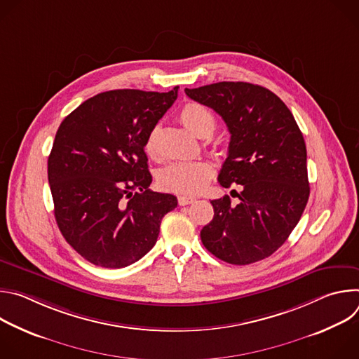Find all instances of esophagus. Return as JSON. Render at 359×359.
Returning a JSON list of instances; mask_svg holds the SVG:
<instances>
[{
    "mask_svg": "<svg viewBox=\"0 0 359 359\" xmlns=\"http://www.w3.org/2000/svg\"><path fill=\"white\" fill-rule=\"evenodd\" d=\"M194 200H196V197H193V196H186V194L179 196V198H177L180 206H186V204H190V203H193Z\"/></svg>",
    "mask_w": 359,
    "mask_h": 359,
    "instance_id": "esophagus-1",
    "label": "esophagus"
}]
</instances>
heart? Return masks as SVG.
Instances as JSON below:
<instances>
[{"label":"heart","instance_id":"heart-1","mask_svg":"<svg viewBox=\"0 0 359 359\" xmlns=\"http://www.w3.org/2000/svg\"><path fill=\"white\" fill-rule=\"evenodd\" d=\"M182 123L200 137L210 136L216 129L215 114L198 102H187L179 112ZM149 155H155L156 135L150 132L146 144ZM213 166L206 161L175 162L163 168L159 173V184L162 189L175 193H194L201 190L213 176Z\"/></svg>","mask_w":359,"mask_h":359}]
</instances>
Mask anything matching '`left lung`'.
I'll return each mask as SVG.
<instances>
[{
  "label": "left lung",
  "instance_id": "8db88e82",
  "mask_svg": "<svg viewBox=\"0 0 359 359\" xmlns=\"http://www.w3.org/2000/svg\"><path fill=\"white\" fill-rule=\"evenodd\" d=\"M184 92L226 122L231 136L219 183L240 186L237 204L229 196L210 201L215 217L201 243L230 264L264 260L285 243L310 197L302 133L284 102L260 85L217 82Z\"/></svg>",
  "mask_w": 359,
  "mask_h": 359
}]
</instances>
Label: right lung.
Returning <instances> with one entry per match:
<instances>
[{
    "instance_id": "add662e5",
    "label": "right lung",
    "mask_w": 359,
    "mask_h": 359,
    "mask_svg": "<svg viewBox=\"0 0 359 359\" xmlns=\"http://www.w3.org/2000/svg\"><path fill=\"white\" fill-rule=\"evenodd\" d=\"M169 92L116 89L85 100L60 125L48 158L57 224L85 260L122 269L155 245L161 222L177 206L149 189L144 144L173 105Z\"/></svg>"
}]
</instances>
